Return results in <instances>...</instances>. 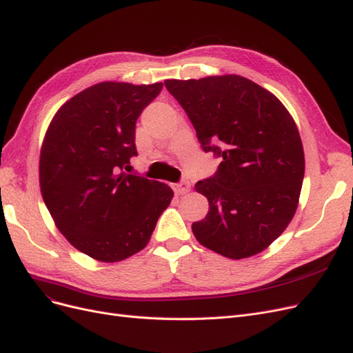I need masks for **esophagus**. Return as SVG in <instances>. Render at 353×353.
I'll list each match as a JSON object with an SVG mask.
<instances>
[{
  "label": "esophagus",
  "mask_w": 353,
  "mask_h": 353,
  "mask_svg": "<svg viewBox=\"0 0 353 353\" xmlns=\"http://www.w3.org/2000/svg\"><path fill=\"white\" fill-rule=\"evenodd\" d=\"M191 190V185H190V183L188 181H183V183H179V184H175L174 185V191L176 194H185V193H188V191Z\"/></svg>",
  "instance_id": "esophagus-1"
}]
</instances>
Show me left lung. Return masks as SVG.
Returning a JSON list of instances; mask_svg holds the SVG:
<instances>
[{
  "instance_id": "left-lung-1",
  "label": "left lung",
  "mask_w": 353,
  "mask_h": 353,
  "mask_svg": "<svg viewBox=\"0 0 353 353\" xmlns=\"http://www.w3.org/2000/svg\"><path fill=\"white\" fill-rule=\"evenodd\" d=\"M205 152L222 157L216 174L199 181L209 201L191 225L205 248L230 259L258 254L293 219L305 175L294 119L272 92L240 74L166 79Z\"/></svg>"
}]
</instances>
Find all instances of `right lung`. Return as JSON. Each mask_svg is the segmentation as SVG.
<instances>
[{
    "mask_svg": "<svg viewBox=\"0 0 353 353\" xmlns=\"http://www.w3.org/2000/svg\"><path fill=\"white\" fill-rule=\"evenodd\" d=\"M163 83L100 82L68 100L50 122L39 154V187L56 227L100 262L143 250L174 191L128 175L135 123Z\"/></svg>",
    "mask_w": 353,
    "mask_h": 353,
    "instance_id": "obj_1",
    "label": "right lung"
}]
</instances>
